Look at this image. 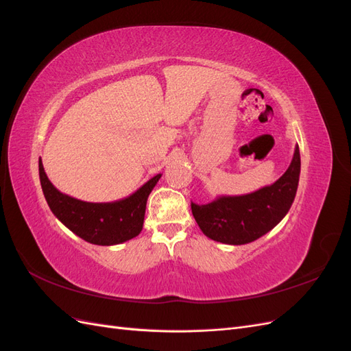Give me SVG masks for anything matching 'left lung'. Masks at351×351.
<instances>
[{"label": "left lung", "mask_w": 351, "mask_h": 351, "mask_svg": "<svg viewBox=\"0 0 351 351\" xmlns=\"http://www.w3.org/2000/svg\"><path fill=\"white\" fill-rule=\"evenodd\" d=\"M300 177L295 146L287 171L271 186L240 196H218L206 205L192 202V214L204 234L226 244H246L267 234L290 210Z\"/></svg>", "instance_id": "1"}]
</instances>
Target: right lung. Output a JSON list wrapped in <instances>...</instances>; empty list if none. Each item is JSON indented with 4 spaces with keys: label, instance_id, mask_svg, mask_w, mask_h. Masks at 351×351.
<instances>
[{
    "label": "right lung",
    "instance_id": "1",
    "mask_svg": "<svg viewBox=\"0 0 351 351\" xmlns=\"http://www.w3.org/2000/svg\"><path fill=\"white\" fill-rule=\"evenodd\" d=\"M162 174H156L141 189L124 199L105 204L83 202L61 193L49 182L39 159L42 192L49 209L62 224L84 241L98 246H114L141 234L146 202Z\"/></svg>",
    "mask_w": 351,
    "mask_h": 351
}]
</instances>
